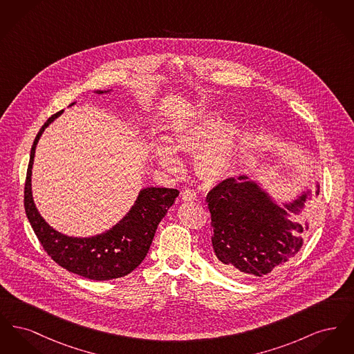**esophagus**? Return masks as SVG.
I'll use <instances>...</instances> for the list:
<instances>
[{"label": "esophagus", "mask_w": 354, "mask_h": 354, "mask_svg": "<svg viewBox=\"0 0 354 354\" xmlns=\"http://www.w3.org/2000/svg\"><path fill=\"white\" fill-rule=\"evenodd\" d=\"M182 199L185 202H194V201H196V192H194L192 189L187 188V189L182 192Z\"/></svg>", "instance_id": "1"}]
</instances>
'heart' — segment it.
<instances>
[{
  "label": "heart",
  "instance_id": "b5f03b06",
  "mask_svg": "<svg viewBox=\"0 0 354 354\" xmlns=\"http://www.w3.org/2000/svg\"><path fill=\"white\" fill-rule=\"evenodd\" d=\"M220 113H207L191 124L179 129L171 146L155 142L152 153L156 163L171 174H180L183 162L179 155H198L196 169L208 182H220L228 178L236 165L237 129L235 124L223 127Z\"/></svg>",
  "mask_w": 354,
  "mask_h": 354
}]
</instances>
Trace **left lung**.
Masks as SVG:
<instances>
[{
	"label": "left lung",
	"mask_w": 354,
	"mask_h": 354,
	"mask_svg": "<svg viewBox=\"0 0 354 354\" xmlns=\"http://www.w3.org/2000/svg\"><path fill=\"white\" fill-rule=\"evenodd\" d=\"M306 199L308 191H303L281 207L248 175L228 178L212 188L207 204L220 268L263 277L281 267L303 247L309 223L292 215L301 214Z\"/></svg>",
	"instance_id": "left-lung-1"
}]
</instances>
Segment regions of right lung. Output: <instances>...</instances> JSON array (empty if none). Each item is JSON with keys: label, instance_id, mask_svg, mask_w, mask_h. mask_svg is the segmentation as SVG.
I'll use <instances>...</instances> for the list:
<instances>
[{"label": "right lung", "instance_id": "right-lung-1", "mask_svg": "<svg viewBox=\"0 0 354 354\" xmlns=\"http://www.w3.org/2000/svg\"><path fill=\"white\" fill-rule=\"evenodd\" d=\"M95 91L97 94L109 93ZM74 104V103H71ZM64 110L51 115L34 139L25 182V212L34 234L51 259L71 273L90 280L123 277L145 260L151 247L155 231L179 195L174 188L147 187L140 189L134 205L124 218L109 231L91 237H73L55 231L39 215L32 194V169L37 143L45 129Z\"/></svg>", "mask_w": 354, "mask_h": 354}]
</instances>
